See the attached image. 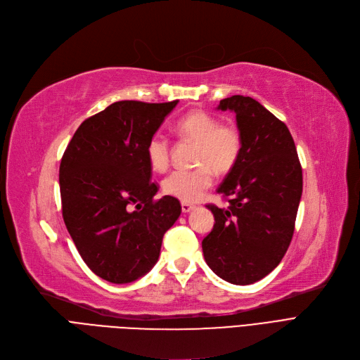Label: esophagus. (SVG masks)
Here are the masks:
<instances>
[{"instance_id":"esophagus-1","label":"esophagus","mask_w":360,"mask_h":360,"mask_svg":"<svg viewBox=\"0 0 360 360\" xmlns=\"http://www.w3.org/2000/svg\"><path fill=\"white\" fill-rule=\"evenodd\" d=\"M181 209H182V213H190L191 210L195 209V205H193L190 202H182L181 204Z\"/></svg>"}]
</instances>
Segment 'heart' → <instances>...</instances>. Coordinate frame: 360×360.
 Here are the masks:
<instances>
[{
	"instance_id": "b5f03b06",
	"label": "heart",
	"mask_w": 360,
	"mask_h": 360,
	"mask_svg": "<svg viewBox=\"0 0 360 360\" xmlns=\"http://www.w3.org/2000/svg\"><path fill=\"white\" fill-rule=\"evenodd\" d=\"M176 134L195 143V169L175 170L163 181L166 195L184 202L200 201L213 185L214 172L226 175L236 166L242 153V136L232 124H220L212 113L194 110L175 124ZM147 160L156 172H165L170 162V144L162 134L147 143Z\"/></svg>"
}]
</instances>
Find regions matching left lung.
I'll list each match as a JSON object with an SVG mask.
<instances>
[{"instance_id": "1", "label": "left lung", "mask_w": 360, "mask_h": 360, "mask_svg": "<svg viewBox=\"0 0 360 360\" xmlns=\"http://www.w3.org/2000/svg\"><path fill=\"white\" fill-rule=\"evenodd\" d=\"M236 113L242 153L217 193L228 209L207 204L213 231L202 239L207 266L233 285H252L285 257L302 195V167L285 122L250 96L220 101Z\"/></svg>"}]
</instances>
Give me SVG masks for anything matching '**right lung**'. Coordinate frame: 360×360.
Instances as JSON below:
<instances>
[{"label": "right lung", "mask_w": 360, "mask_h": 360, "mask_svg": "<svg viewBox=\"0 0 360 360\" xmlns=\"http://www.w3.org/2000/svg\"><path fill=\"white\" fill-rule=\"evenodd\" d=\"M178 101H121L87 118L60 165L63 217L75 248L101 278L124 285L151 270L179 214L176 198L155 200L147 143Z\"/></svg>", "instance_id": "1"}]
</instances>
